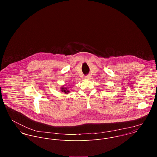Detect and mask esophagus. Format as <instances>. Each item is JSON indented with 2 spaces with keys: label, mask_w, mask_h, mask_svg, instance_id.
I'll return each instance as SVG.
<instances>
[{
  "label": "esophagus",
  "mask_w": 157,
  "mask_h": 157,
  "mask_svg": "<svg viewBox=\"0 0 157 157\" xmlns=\"http://www.w3.org/2000/svg\"><path fill=\"white\" fill-rule=\"evenodd\" d=\"M90 78V75H87L86 77H85V78Z\"/></svg>",
  "instance_id": "34e87169"
}]
</instances>
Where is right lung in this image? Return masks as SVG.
Instances as JSON below:
<instances>
[{
  "label": "right lung",
  "mask_w": 157,
  "mask_h": 157,
  "mask_svg": "<svg viewBox=\"0 0 157 157\" xmlns=\"http://www.w3.org/2000/svg\"><path fill=\"white\" fill-rule=\"evenodd\" d=\"M69 89H70L69 88H67V87H63V88H61V90H62V92H65V93H68V92H69Z\"/></svg>",
  "instance_id": "add662e5"
}]
</instances>
